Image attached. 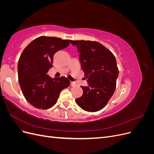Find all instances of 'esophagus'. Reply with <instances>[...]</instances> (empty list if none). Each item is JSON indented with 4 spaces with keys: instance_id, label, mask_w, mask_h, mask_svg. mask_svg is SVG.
<instances>
[{
    "instance_id": "1",
    "label": "esophagus",
    "mask_w": 154,
    "mask_h": 154,
    "mask_svg": "<svg viewBox=\"0 0 154 154\" xmlns=\"http://www.w3.org/2000/svg\"><path fill=\"white\" fill-rule=\"evenodd\" d=\"M75 85H76V83H74L73 82H71V86L74 87V86H75Z\"/></svg>"
}]
</instances>
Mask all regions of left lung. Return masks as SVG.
I'll return each instance as SVG.
<instances>
[{
    "label": "left lung",
    "instance_id": "obj_1",
    "mask_svg": "<svg viewBox=\"0 0 154 154\" xmlns=\"http://www.w3.org/2000/svg\"><path fill=\"white\" fill-rule=\"evenodd\" d=\"M80 54L81 67L88 85L82 86L83 94L77 105L87 112H97L112 96L119 75L116 58L110 51L96 41L71 40Z\"/></svg>",
    "mask_w": 154,
    "mask_h": 154
}]
</instances>
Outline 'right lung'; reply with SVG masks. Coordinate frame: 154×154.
<instances>
[{
  "label": "right lung",
  "mask_w": 154,
  "mask_h": 154,
  "mask_svg": "<svg viewBox=\"0 0 154 154\" xmlns=\"http://www.w3.org/2000/svg\"><path fill=\"white\" fill-rule=\"evenodd\" d=\"M70 40L42 36L27 46L18 62V82L26 100L38 109H48L57 103L60 93L70 85L68 79L51 78L54 54L67 48Z\"/></svg>",
  "instance_id": "1"
}]
</instances>
